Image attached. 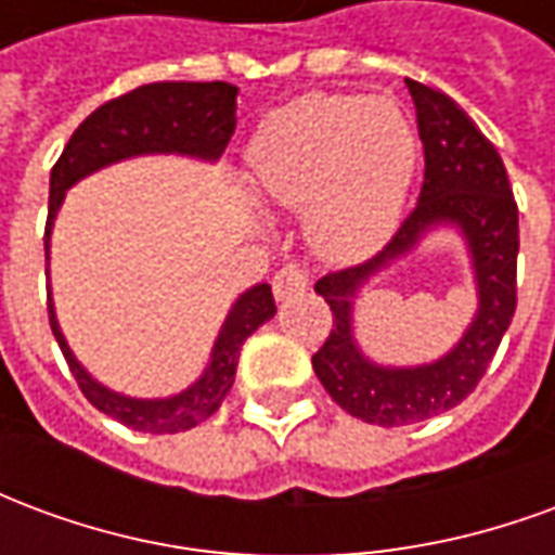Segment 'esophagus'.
I'll return each instance as SVG.
<instances>
[{"mask_svg": "<svg viewBox=\"0 0 555 555\" xmlns=\"http://www.w3.org/2000/svg\"><path fill=\"white\" fill-rule=\"evenodd\" d=\"M306 288H309V273L300 264H285L273 276V294H276V300H288V297L302 294Z\"/></svg>", "mask_w": 555, "mask_h": 555, "instance_id": "esophagus-1", "label": "esophagus"}]
</instances>
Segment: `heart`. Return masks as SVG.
<instances>
[{
  "label": "heart",
  "mask_w": 555,
  "mask_h": 555,
  "mask_svg": "<svg viewBox=\"0 0 555 555\" xmlns=\"http://www.w3.org/2000/svg\"><path fill=\"white\" fill-rule=\"evenodd\" d=\"M416 159V127L392 98L309 94L255 133L246 181L264 205L306 207L318 253L353 258L396 229Z\"/></svg>",
  "instance_id": "b5f03b06"
}]
</instances>
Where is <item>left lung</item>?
Listing matches in <instances>:
<instances>
[{"label":"left lung","instance_id":"8db88e82","mask_svg":"<svg viewBox=\"0 0 555 555\" xmlns=\"http://www.w3.org/2000/svg\"><path fill=\"white\" fill-rule=\"evenodd\" d=\"M425 147V181L416 207L380 253L314 282L333 312V330L312 369L330 398L369 425H413L457 408L488 372L517 309V202L502 157L476 121L437 89L408 79ZM434 224H454L474 258L479 312L455 348L428 366L392 370L361 353L352 336L356 291L406 254Z\"/></svg>","mask_w":555,"mask_h":555}]
</instances>
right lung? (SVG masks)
I'll return each mask as SVG.
<instances>
[{"instance_id": "obj_1", "label": "right lung", "mask_w": 555, "mask_h": 555, "mask_svg": "<svg viewBox=\"0 0 555 555\" xmlns=\"http://www.w3.org/2000/svg\"><path fill=\"white\" fill-rule=\"evenodd\" d=\"M237 89L231 82H151L106 101L74 130L62 157L50 175V217L43 234V253L50 261V231L65 193L91 171L113 166L139 154H186L198 159H219L237 125ZM50 326L65 353L70 374L82 396L106 416L145 434H178L195 428L219 410L237 372V357L246 338L276 314L270 285H255L231 306L225 324L214 341L205 374L190 389L169 398H127L98 384L67 348L55 321L53 297L47 294Z\"/></svg>"}]
</instances>
